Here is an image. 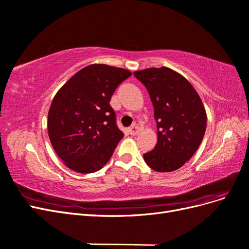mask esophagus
<instances>
[{
  "instance_id": "34e87169",
  "label": "esophagus",
  "mask_w": 249,
  "mask_h": 249,
  "mask_svg": "<svg viewBox=\"0 0 249 249\" xmlns=\"http://www.w3.org/2000/svg\"><path fill=\"white\" fill-rule=\"evenodd\" d=\"M142 130H143V125H142V124H141L140 122H135V123L133 124V125L130 127L129 132H130V134H131V135H133V136H135V135L139 134Z\"/></svg>"
}]
</instances>
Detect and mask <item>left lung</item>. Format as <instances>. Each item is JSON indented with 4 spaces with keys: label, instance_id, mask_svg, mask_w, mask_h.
Listing matches in <instances>:
<instances>
[{
    "label": "left lung",
    "instance_id": "1",
    "mask_svg": "<svg viewBox=\"0 0 249 249\" xmlns=\"http://www.w3.org/2000/svg\"><path fill=\"white\" fill-rule=\"evenodd\" d=\"M134 76L147 89L158 129L157 144L143 159L156 171H175L191 159L205 136V107L190 82L168 67H152Z\"/></svg>",
    "mask_w": 249,
    "mask_h": 249
}]
</instances>
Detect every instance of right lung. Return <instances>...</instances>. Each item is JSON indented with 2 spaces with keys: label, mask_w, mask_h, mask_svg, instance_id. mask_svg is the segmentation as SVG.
<instances>
[{
  "label": "right lung",
  "mask_w": 249,
  "mask_h": 249,
  "mask_svg": "<svg viewBox=\"0 0 249 249\" xmlns=\"http://www.w3.org/2000/svg\"><path fill=\"white\" fill-rule=\"evenodd\" d=\"M130 71L91 64L58 90L48 116L49 137L67 167L90 173L106 164L124 133L116 124L110 100Z\"/></svg>",
  "instance_id": "1"
}]
</instances>
